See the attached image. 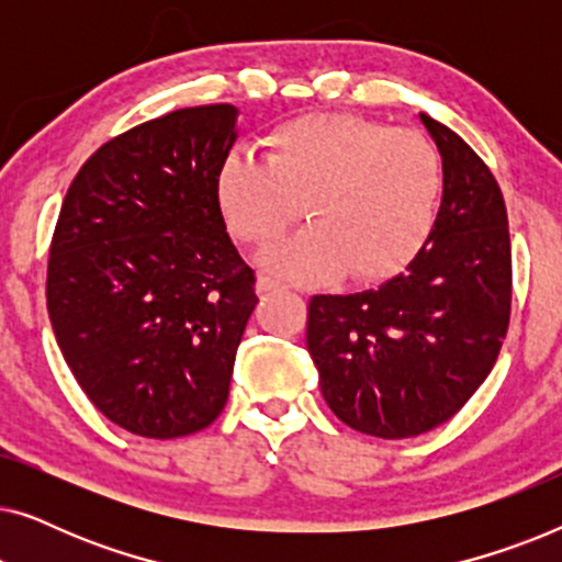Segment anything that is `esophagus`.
I'll return each mask as SVG.
<instances>
[{
  "label": "esophagus",
  "instance_id": "obj_1",
  "mask_svg": "<svg viewBox=\"0 0 562 562\" xmlns=\"http://www.w3.org/2000/svg\"><path fill=\"white\" fill-rule=\"evenodd\" d=\"M276 289H281V283H279V281L271 279V276H258V281H256V291H258L260 296L268 294V291H276Z\"/></svg>",
  "mask_w": 562,
  "mask_h": 562
}]
</instances>
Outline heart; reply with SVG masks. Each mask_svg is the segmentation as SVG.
<instances>
[{"instance_id": "obj_1", "label": "heart", "mask_w": 562, "mask_h": 562, "mask_svg": "<svg viewBox=\"0 0 562 562\" xmlns=\"http://www.w3.org/2000/svg\"><path fill=\"white\" fill-rule=\"evenodd\" d=\"M266 160L229 153L217 171V204L229 233L266 248L304 214L302 233L260 258L294 283L348 271L381 281L425 243L440 196V158L419 133L350 114H314L266 135Z\"/></svg>"}]
</instances>
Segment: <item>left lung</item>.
<instances>
[{
  "instance_id": "left-lung-1",
  "label": "left lung",
  "mask_w": 562,
  "mask_h": 562,
  "mask_svg": "<svg viewBox=\"0 0 562 562\" xmlns=\"http://www.w3.org/2000/svg\"><path fill=\"white\" fill-rule=\"evenodd\" d=\"M442 158L435 225L402 273L310 302L306 350L329 409L363 435L402 440L448 422L494 368L512 310L502 189L463 137L419 114Z\"/></svg>"
}]
</instances>
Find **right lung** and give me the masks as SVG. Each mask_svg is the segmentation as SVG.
<instances>
[{
    "mask_svg": "<svg viewBox=\"0 0 562 562\" xmlns=\"http://www.w3.org/2000/svg\"><path fill=\"white\" fill-rule=\"evenodd\" d=\"M237 106L143 122L76 173L48 260V317L66 366L106 419L171 440L225 409L256 276L229 240L217 171Z\"/></svg>",
    "mask_w": 562,
    "mask_h": 562,
    "instance_id": "add662e5",
    "label": "right lung"
}]
</instances>
